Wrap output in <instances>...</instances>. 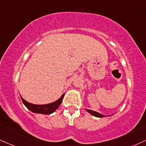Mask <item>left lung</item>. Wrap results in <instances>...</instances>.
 <instances>
[{
    "mask_svg": "<svg viewBox=\"0 0 146 146\" xmlns=\"http://www.w3.org/2000/svg\"><path fill=\"white\" fill-rule=\"evenodd\" d=\"M86 111H87L89 113V114H91V115H93V116H94L95 117H98V118H102V117H105L106 116L105 115H103V114H100V113L98 112V111L91 110H89V109H86Z\"/></svg>",
    "mask_w": 146,
    "mask_h": 146,
    "instance_id": "left-lung-1",
    "label": "left lung"
}]
</instances>
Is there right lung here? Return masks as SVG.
Listing matches in <instances>:
<instances>
[{
    "label": "right lung",
    "instance_id": "1",
    "mask_svg": "<svg viewBox=\"0 0 146 146\" xmlns=\"http://www.w3.org/2000/svg\"><path fill=\"white\" fill-rule=\"evenodd\" d=\"M21 96V95H20ZM64 93L59 98L58 100L55 102H52V103L43 104V105H38V104H33L29 102H26L22 97H21V100H22L23 104L25 106L34 113H37V114H51L54 112L58 108L59 106L62 104L63 98H64Z\"/></svg>",
    "mask_w": 146,
    "mask_h": 146
}]
</instances>
